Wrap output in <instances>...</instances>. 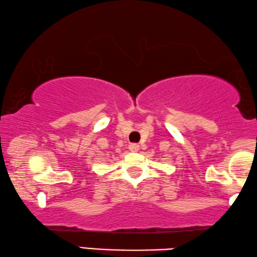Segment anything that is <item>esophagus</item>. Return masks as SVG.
Wrapping results in <instances>:
<instances>
[{
	"instance_id": "obj_1",
	"label": "esophagus",
	"mask_w": 257,
	"mask_h": 257,
	"mask_svg": "<svg viewBox=\"0 0 257 257\" xmlns=\"http://www.w3.org/2000/svg\"><path fill=\"white\" fill-rule=\"evenodd\" d=\"M129 150L132 152H137L139 150V145L137 144H130L129 145Z\"/></svg>"
}]
</instances>
